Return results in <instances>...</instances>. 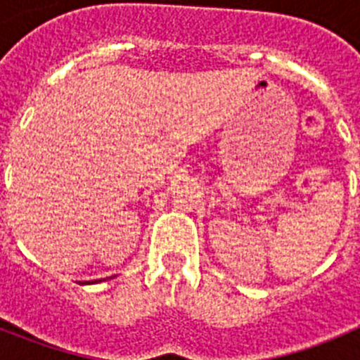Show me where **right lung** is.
I'll return each instance as SVG.
<instances>
[{
  "label": "right lung",
  "mask_w": 360,
  "mask_h": 360,
  "mask_svg": "<svg viewBox=\"0 0 360 360\" xmlns=\"http://www.w3.org/2000/svg\"><path fill=\"white\" fill-rule=\"evenodd\" d=\"M91 283H94V281H91Z\"/></svg>",
  "instance_id": "1"
}]
</instances>
